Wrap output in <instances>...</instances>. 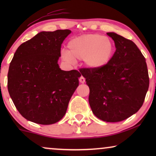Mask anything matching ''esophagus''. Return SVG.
<instances>
[{
    "label": "esophagus",
    "instance_id": "esophagus-1",
    "mask_svg": "<svg viewBox=\"0 0 156 156\" xmlns=\"http://www.w3.org/2000/svg\"><path fill=\"white\" fill-rule=\"evenodd\" d=\"M80 82L81 83H84L85 82V78L84 77V76H81V77L80 78Z\"/></svg>",
    "mask_w": 156,
    "mask_h": 156
}]
</instances>
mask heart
Returning <instances> with one entry per match:
<instances>
[{"label": "heart", "instance_id": "obj_1", "mask_svg": "<svg viewBox=\"0 0 156 156\" xmlns=\"http://www.w3.org/2000/svg\"><path fill=\"white\" fill-rule=\"evenodd\" d=\"M69 51L63 50L62 57L69 62L84 59L91 68H99L108 62L114 52V44L108 37L99 34H88L74 37L68 43Z\"/></svg>", "mask_w": 156, "mask_h": 156}]
</instances>
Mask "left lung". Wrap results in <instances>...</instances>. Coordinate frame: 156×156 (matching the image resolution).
Masks as SVG:
<instances>
[{"mask_svg": "<svg viewBox=\"0 0 156 156\" xmlns=\"http://www.w3.org/2000/svg\"><path fill=\"white\" fill-rule=\"evenodd\" d=\"M116 52L99 68L80 71L89 87V102L94 114L106 122L125 120L140 109L149 87L146 59L136 44L114 33Z\"/></svg>", "mask_w": 156, "mask_h": 156, "instance_id": "left-lung-1", "label": "left lung"}]
</instances>
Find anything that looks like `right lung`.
<instances>
[{"label":"right lung","mask_w":156,"mask_h":156,"mask_svg":"<svg viewBox=\"0 0 156 156\" xmlns=\"http://www.w3.org/2000/svg\"><path fill=\"white\" fill-rule=\"evenodd\" d=\"M69 30L40 32L21 44L8 73V89L19 113L32 122L52 124L61 120L79 86L77 70L63 71L57 61Z\"/></svg>","instance_id":"1"}]
</instances>
